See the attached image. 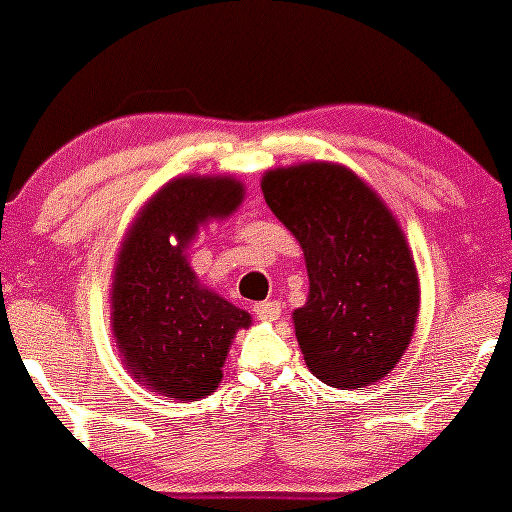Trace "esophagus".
<instances>
[{
  "instance_id": "esophagus-1",
  "label": "esophagus",
  "mask_w": 512,
  "mask_h": 512,
  "mask_svg": "<svg viewBox=\"0 0 512 512\" xmlns=\"http://www.w3.org/2000/svg\"><path fill=\"white\" fill-rule=\"evenodd\" d=\"M280 304L277 301H261V304L254 306V315L258 320H268V323H273V320L280 318Z\"/></svg>"
}]
</instances>
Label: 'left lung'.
I'll list each match as a JSON object with an SVG mask.
<instances>
[{
	"label": "left lung",
	"instance_id": "left-lung-1",
	"mask_svg": "<svg viewBox=\"0 0 512 512\" xmlns=\"http://www.w3.org/2000/svg\"><path fill=\"white\" fill-rule=\"evenodd\" d=\"M261 187L306 256L311 292L294 311L306 365L337 389L382 380L410 344L420 306L401 227L361 178L334 163L275 168Z\"/></svg>",
	"mask_w": 512,
	"mask_h": 512
}]
</instances>
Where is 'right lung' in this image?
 I'll return each instance as SVG.
<instances>
[{"label":"right lung","instance_id":"add662e5","mask_svg":"<svg viewBox=\"0 0 512 512\" xmlns=\"http://www.w3.org/2000/svg\"><path fill=\"white\" fill-rule=\"evenodd\" d=\"M232 178L168 182L132 225L113 275V337L140 382L170 399H204L218 387L232 337L251 315L197 282L182 249L201 223L242 201ZM179 239L170 245L169 237Z\"/></svg>","mask_w":512,"mask_h":512}]
</instances>
